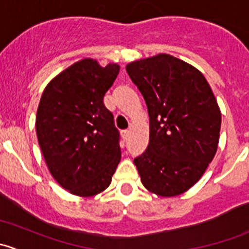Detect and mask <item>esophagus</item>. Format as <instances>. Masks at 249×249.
Returning a JSON list of instances; mask_svg holds the SVG:
<instances>
[{"label": "esophagus", "mask_w": 249, "mask_h": 249, "mask_svg": "<svg viewBox=\"0 0 249 249\" xmlns=\"http://www.w3.org/2000/svg\"><path fill=\"white\" fill-rule=\"evenodd\" d=\"M130 136V130H123L122 131V137L123 140H127V137Z\"/></svg>", "instance_id": "obj_1"}]
</instances>
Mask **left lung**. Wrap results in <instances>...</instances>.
I'll use <instances>...</instances> for the list:
<instances>
[{"label": "left lung", "instance_id": "left-lung-1", "mask_svg": "<svg viewBox=\"0 0 249 249\" xmlns=\"http://www.w3.org/2000/svg\"><path fill=\"white\" fill-rule=\"evenodd\" d=\"M149 115V143L134 160L145 189L183 194L205 173L219 142L222 114L197 69L169 54L126 65Z\"/></svg>", "mask_w": 249, "mask_h": 249}]
</instances>
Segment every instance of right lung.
Segmentation results:
<instances>
[{
  "label": "right lung",
  "instance_id": "right-lung-1",
  "mask_svg": "<svg viewBox=\"0 0 249 249\" xmlns=\"http://www.w3.org/2000/svg\"><path fill=\"white\" fill-rule=\"evenodd\" d=\"M119 69L83 59L53 78L42 94L39 147L54 179L73 195L89 197L107 189L122 158L119 131L104 105Z\"/></svg>",
  "mask_w": 249,
  "mask_h": 249
}]
</instances>
